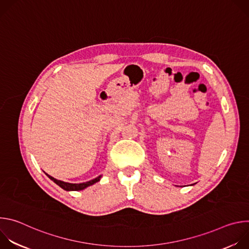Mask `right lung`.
Instances as JSON below:
<instances>
[{"instance_id": "right-lung-1", "label": "right lung", "mask_w": 249, "mask_h": 249, "mask_svg": "<svg viewBox=\"0 0 249 249\" xmlns=\"http://www.w3.org/2000/svg\"><path fill=\"white\" fill-rule=\"evenodd\" d=\"M47 174V173H46ZM47 176L49 177V178L51 180H53L57 185H59L61 188H63L64 190H67V191H78V190H83L85 188H87L88 186H90L92 184H94L95 182L99 181L100 180V177L101 176H98L96 177V178L92 179V180H89V181H87V182H83V183H68V182H65V181H61V180H58V179H55L54 177L50 176L47 174Z\"/></svg>"}]
</instances>
